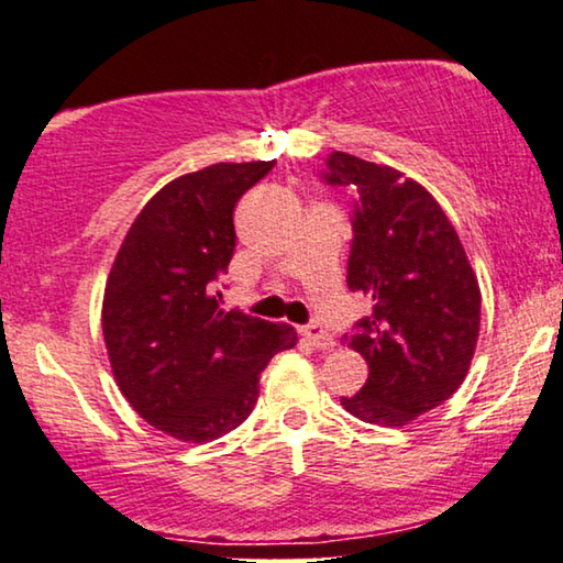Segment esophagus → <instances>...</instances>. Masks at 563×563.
Returning a JSON list of instances; mask_svg holds the SVG:
<instances>
[{
	"label": "esophagus",
	"instance_id": "1",
	"mask_svg": "<svg viewBox=\"0 0 563 563\" xmlns=\"http://www.w3.org/2000/svg\"><path fill=\"white\" fill-rule=\"evenodd\" d=\"M300 334H303L306 342L316 346V350H331V346H334V339H331V334L321 327V323H311V327H303V329H300Z\"/></svg>",
	"mask_w": 563,
	"mask_h": 563
}]
</instances>
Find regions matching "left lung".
Segmentation results:
<instances>
[{
	"label": "left lung",
	"mask_w": 563,
	"mask_h": 563,
	"mask_svg": "<svg viewBox=\"0 0 563 563\" xmlns=\"http://www.w3.org/2000/svg\"><path fill=\"white\" fill-rule=\"evenodd\" d=\"M327 165L329 184L360 191L346 283L372 300V313L344 336L369 375L342 406L395 429L464 383L479 336V283L456 229L418 180L346 153Z\"/></svg>",
	"instance_id": "1"
}]
</instances>
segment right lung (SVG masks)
<instances>
[{
  "label": "right lung",
  "instance_id": "add662e5",
  "mask_svg": "<svg viewBox=\"0 0 563 563\" xmlns=\"http://www.w3.org/2000/svg\"><path fill=\"white\" fill-rule=\"evenodd\" d=\"M275 161L217 163L150 199L109 271L101 329L134 413L184 443L244 423L260 372L296 346V329L219 308L217 283L236 247L234 206Z\"/></svg>",
  "mask_w": 563,
  "mask_h": 563
}]
</instances>
